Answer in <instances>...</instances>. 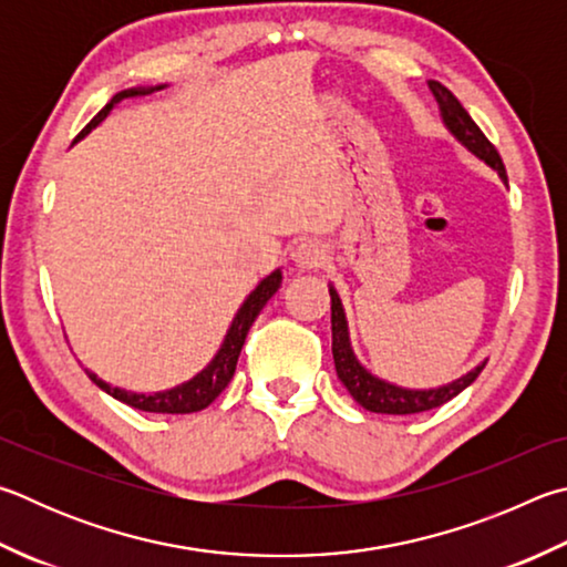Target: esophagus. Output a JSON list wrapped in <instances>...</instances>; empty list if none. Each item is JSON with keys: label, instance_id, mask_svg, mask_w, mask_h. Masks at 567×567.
Segmentation results:
<instances>
[{"label": "esophagus", "instance_id": "esophagus-1", "mask_svg": "<svg viewBox=\"0 0 567 567\" xmlns=\"http://www.w3.org/2000/svg\"><path fill=\"white\" fill-rule=\"evenodd\" d=\"M292 262L297 270L302 272L317 270V267H322L327 262V248L319 240H302L292 250Z\"/></svg>", "mask_w": 567, "mask_h": 567}]
</instances>
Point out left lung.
<instances>
[{"instance_id": "8db88e82", "label": "left lung", "mask_w": 567, "mask_h": 567, "mask_svg": "<svg viewBox=\"0 0 567 567\" xmlns=\"http://www.w3.org/2000/svg\"><path fill=\"white\" fill-rule=\"evenodd\" d=\"M429 91L436 99L444 128L471 153L473 158H478L481 163H486L491 171H496L503 185H508L506 168H503L498 151L491 146V141L486 136H483L481 128L468 116V111L461 106V101L434 79L429 81ZM329 297H332V357H334L337 377L339 382L347 386V391L352 394L357 404L364 406L367 411H374V414H419V411H429L446 404V401L458 396L463 389L476 382L481 369L488 362V359H483L481 364L473 367L471 372H466L463 377L454 379V382L431 386V389H411V386H399L394 382H386V379L369 372V369L359 362V357L354 354L352 339H349V322H347L342 297H339L337 287L332 282H329Z\"/></svg>"}]
</instances>
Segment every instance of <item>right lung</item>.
Returning a JSON list of instances; mask_svg holds the SVG:
<instances>
[{
	"instance_id": "right-lung-1",
	"label": "right lung",
	"mask_w": 567,
	"mask_h": 567,
	"mask_svg": "<svg viewBox=\"0 0 567 567\" xmlns=\"http://www.w3.org/2000/svg\"><path fill=\"white\" fill-rule=\"evenodd\" d=\"M166 89V84H158V86H133L121 91V94L113 96L109 104L101 109L94 121L89 123V126L79 133L76 141H81L84 136H89L91 128H96L101 121H104L113 106H118L123 99H131V96H143V94H153V91H161ZM74 141V143H76ZM282 285V270L277 267L267 277H262L260 282H257L255 290L245 297V302L240 305V310L235 312L233 322L228 327V332H225V339L218 352L210 359L208 364H205L198 374L188 382H183L178 386H171V389H163V391H151V394H141V391H128V389H121V386H113L104 379L96 377L91 369H86V374L91 382H94L101 391H106L109 396L123 401V404H128L133 409H141V411H151V414H193V411H200L205 406H210L215 399L220 396V391L230 384V379L235 374V364H238V357H240V349L245 344V337H248L252 322L260 315L262 307L267 305V300L280 290Z\"/></svg>"
}]
</instances>
